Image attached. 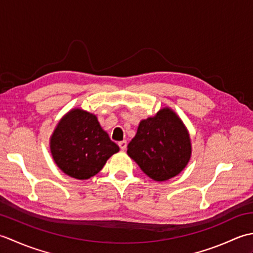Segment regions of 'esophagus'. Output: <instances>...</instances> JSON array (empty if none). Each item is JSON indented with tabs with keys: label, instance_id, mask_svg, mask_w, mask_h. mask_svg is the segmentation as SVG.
<instances>
[{
	"label": "esophagus",
	"instance_id": "obj_1",
	"mask_svg": "<svg viewBox=\"0 0 253 253\" xmlns=\"http://www.w3.org/2000/svg\"><path fill=\"white\" fill-rule=\"evenodd\" d=\"M118 146H120V148H121V150H126V148H127V141L126 140H123V141H120L118 142Z\"/></svg>",
	"mask_w": 253,
	"mask_h": 253
}]
</instances>
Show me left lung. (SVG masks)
<instances>
[{"label":"left lung","instance_id":"left-lung-1","mask_svg":"<svg viewBox=\"0 0 253 253\" xmlns=\"http://www.w3.org/2000/svg\"><path fill=\"white\" fill-rule=\"evenodd\" d=\"M127 153L150 178L168 180L178 175L190 160L189 133L175 113L162 109L140 122Z\"/></svg>","mask_w":253,"mask_h":253}]
</instances>
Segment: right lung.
Instances as JSON below:
<instances>
[{"instance_id": "add662e5", "label": "right lung", "mask_w": 253, "mask_h": 253, "mask_svg": "<svg viewBox=\"0 0 253 253\" xmlns=\"http://www.w3.org/2000/svg\"><path fill=\"white\" fill-rule=\"evenodd\" d=\"M120 151L95 115L73 110L58 123L51 137V153L64 173L88 179L103 169L107 159Z\"/></svg>"}]
</instances>
